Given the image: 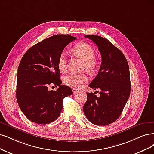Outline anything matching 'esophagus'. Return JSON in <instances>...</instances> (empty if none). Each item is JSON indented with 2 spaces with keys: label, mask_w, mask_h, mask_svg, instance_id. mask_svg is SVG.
I'll use <instances>...</instances> for the list:
<instances>
[{
  "label": "esophagus",
  "mask_w": 154,
  "mask_h": 154,
  "mask_svg": "<svg viewBox=\"0 0 154 154\" xmlns=\"http://www.w3.org/2000/svg\"><path fill=\"white\" fill-rule=\"evenodd\" d=\"M72 91H73V93H77V92L78 91V89H76V88H72Z\"/></svg>",
  "instance_id": "34e87169"
}]
</instances>
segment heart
Wrapping results in <instances>:
<instances>
[{
    "instance_id": "obj_1",
    "label": "heart",
    "mask_w": 154,
    "mask_h": 154,
    "mask_svg": "<svg viewBox=\"0 0 154 154\" xmlns=\"http://www.w3.org/2000/svg\"><path fill=\"white\" fill-rule=\"evenodd\" d=\"M72 51L77 56L84 60V68L89 71H94L98 66V61L94 58V49L89 44L81 42L76 44ZM58 66L61 72H65L67 69V55L65 51L60 53ZM89 81V77L86 73H70L64 78V83L68 86L74 88H79Z\"/></svg>"
}]
</instances>
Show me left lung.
<instances>
[{"label": "left lung", "instance_id": "1", "mask_svg": "<svg viewBox=\"0 0 154 154\" xmlns=\"http://www.w3.org/2000/svg\"><path fill=\"white\" fill-rule=\"evenodd\" d=\"M84 37L97 45L101 56L98 75L89 87L100 89V96L88 93L83 111L88 120L97 126L110 124L120 117L131 93L128 63L123 53L109 40L95 35Z\"/></svg>", "mask_w": 154, "mask_h": 154}]
</instances>
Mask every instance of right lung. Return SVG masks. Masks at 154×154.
<instances>
[{"label":"right lung","instance_id":"1","mask_svg":"<svg viewBox=\"0 0 154 154\" xmlns=\"http://www.w3.org/2000/svg\"><path fill=\"white\" fill-rule=\"evenodd\" d=\"M76 37L56 35L33 45L22 57L18 70L16 99L23 114L32 122L46 124L59 117L63 100L73 94L71 88L61 85L58 60L60 53ZM53 83L56 92L48 90Z\"/></svg>","mask_w":154,"mask_h":154}]
</instances>
